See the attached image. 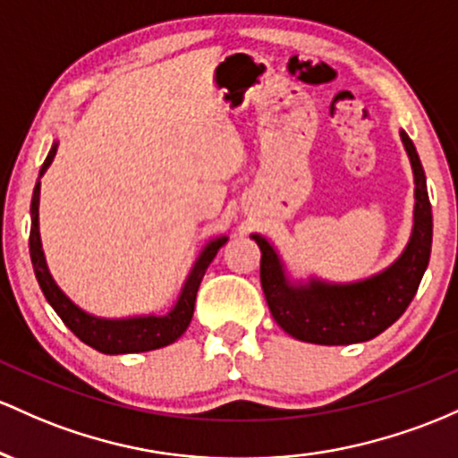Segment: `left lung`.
<instances>
[{
	"mask_svg": "<svg viewBox=\"0 0 458 458\" xmlns=\"http://www.w3.org/2000/svg\"><path fill=\"white\" fill-rule=\"evenodd\" d=\"M415 182L413 229L403 255L389 268L354 284H328L310 279L296 284L287 276L285 264L264 235L253 233L261 250V290L276 325L301 342L322 346H348L381 335L407 311L422 281L433 244L426 174L413 142L400 131Z\"/></svg>",
	"mask_w": 458,
	"mask_h": 458,
	"instance_id": "left-lung-1",
	"label": "left lung"
}]
</instances>
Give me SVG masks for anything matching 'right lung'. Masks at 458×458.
<instances>
[{"label":"right lung","mask_w":458,"mask_h":458,"mask_svg":"<svg viewBox=\"0 0 458 458\" xmlns=\"http://www.w3.org/2000/svg\"><path fill=\"white\" fill-rule=\"evenodd\" d=\"M55 148L58 142H54L51 151L47 153V160L43 162L38 173V182L34 186L32 194V229H30V257H32L34 275L38 279L40 290H43L45 298L54 311L58 313L60 320L64 322L71 331L80 337L81 342L89 344L95 351L104 354H127V352H147L156 351V348H164L168 344L186 333V328L192 320L194 313V301H197L199 285H201L205 270L212 264L216 253L220 250V246L227 242V235H220V238L208 242V246L201 250V255L194 261L192 270H190L186 284L182 287V294H179L177 302L168 313L164 316H133V318H118V320H110V318H97L86 313L84 310L75 305L69 296L55 285L54 276L49 275L47 261H45L43 244H40V231H38V201H40V177L49 168V164L54 162Z\"/></svg>","instance_id":"add662e5"}]
</instances>
